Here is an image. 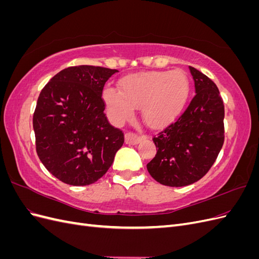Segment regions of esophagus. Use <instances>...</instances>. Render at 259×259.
Returning <instances> with one entry per match:
<instances>
[{
	"label": "esophagus",
	"mask_w": 259,
	"mask_h": 259,
	"mask_svg": "<svg viewBox=\"0 0 259 259\" xmlns=\"http://www.w3.org/2000/svg\"><path fill=\"white\" fill-rule=\"evenodd\" d=\"M143 137H139L136 133H133V132H127L126 134H125V143L127 145H136L140 142V139L144 138Z\"/></svg>",
	"instance_id": "1"
}]
</instances>
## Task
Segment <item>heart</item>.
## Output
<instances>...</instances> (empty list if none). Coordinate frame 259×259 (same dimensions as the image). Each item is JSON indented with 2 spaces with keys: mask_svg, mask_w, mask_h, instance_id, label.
I'll return each instance as SVG.
<instances>
[{
  "mask_svg": "<svg viewBox=\"0 0 259 259\" xmlns=\"http://www.w3.org/2000/svg\"><path fill=\"white\" fill-rule=\"evenodd\" d=\"M189 82L179 70L133 74L119 82V91L104 90L103 97L113 121L130 119L134 108H142L145 121L152 126L169 122L184 108Z\"/></svg>",
  "mask_w": 259,
  "mask_h": 259,
  "instance_id": "1",
  "label": "heart"
}]
</instances>
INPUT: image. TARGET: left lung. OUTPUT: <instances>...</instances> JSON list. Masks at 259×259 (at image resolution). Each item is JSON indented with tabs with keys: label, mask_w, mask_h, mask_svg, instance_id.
<instances>
[{
	"label": "left lung",
	"mask_w": 259,
	"mask_h": 259,
	"mask_svg": "<svg viewBox=\"0 0 259 259\" xmlns=\"http://www.w3.org/2000/svg\"><path fill=\"white\" fill-rule=\"evenodd\" d=\"M195 95L177 120L153 136L156 154L147 164L156 182L184 187L213 166L225 140V106L216 84L189 66Z\"/></svg>",
	"instance_id": "obj_1"
}]
</instances>
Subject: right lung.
Masks as SVG:
<instances>
[{"label": "right lung", "instance_id": "add662e5", "mask_svg": "<svg viewBox=\"0 0 259 259\" xmlns=\"http://www.w3.org/2000/svg\"><path fill=\"white\" fill-rule=\"evenodd\" d=\"M115 69L74 66L46 84L33 113L36 153L62 183L94 184L113 163L124 133L109 123L103 91Z\"/></svg>", "mask_w": 259, "mask_h": 259}]
</instances>
